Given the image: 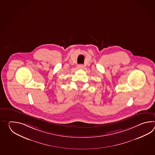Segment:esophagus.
<instances>
[{
	"instance_id": "34e87169",
	"label": "esophagus",
	"mask_w": 155,
	"mask_h": 155,
	"mask_svg": "<svg viewBox=\"0 0 155 155\" xmlns=\"http://www.w3.org/2000/svg\"><path fill=\"white\" fill-rule=\"evenodd\" d=\"M78 68L79 69H82V68H84V66H83V65L80 64V65H78Z\"/></svg>"
}]
</instances>
